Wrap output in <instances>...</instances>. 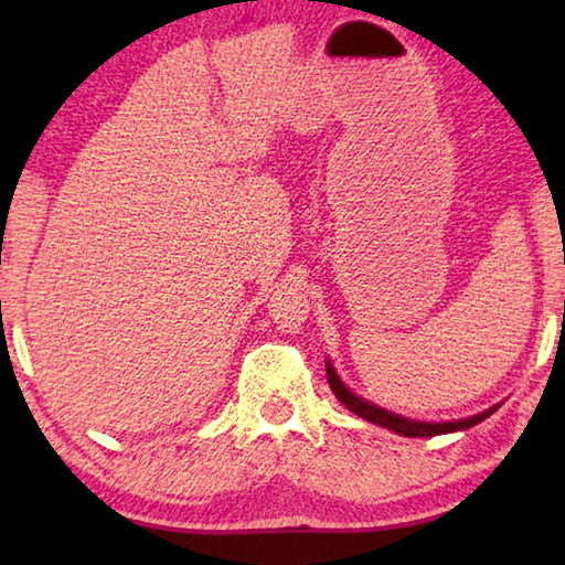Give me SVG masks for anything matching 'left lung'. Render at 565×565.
I'll use <instances>...</instances> for the list:
<instances>
[{
  "label": "left lung",
  "mask_w": 565,
  "mask_h": 565,
  "mask_svg": "<svg viewBox=\"0 0 565 565\" xmlns=\"http://www.w3.org/2000/svg\"><path fill=\"white\" fill-rule=\"evenodd\" d=\"M327 376H329V386L333 391V396H337L341 404L351 411V414H356L363 420H371V424L384 426V428H388V431H394L398 436H408V438H428V436L466 431V428H471L489 418L493 411L501 406V404H495L491 408L481 411V414L468 416V418H456V420H416V418H406L401 414H394V411H388V408H381L376 404H371V401H366L363 396L353 394V391L343 384L341 376L337 374L331 359H327Z\"/></svg>",
  "instance_id": "8db88e82"
}]
</instances>
